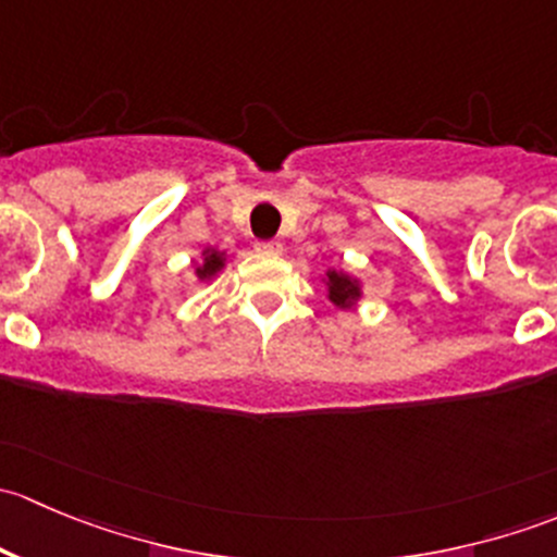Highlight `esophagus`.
I'll use <instances>...</instances> for the list:
<instances>
[{
  "mask_svg": "<svg viewBox=\"0 0 557 557\" xmlns=\"http://www.w3.org/2000/svg\"><path fill=\"white\" fill-rule=\"evenodd\" d=\"M256 250L267 252V256H277V252H283V243H277V239H263V243H256Z\"/></svg>",
  "mask_w": 557,
  "mask_h": 557,
  "instance_id": "1",
  "label": "esophagus"
}]
</instances>
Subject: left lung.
<instances>
[{"label": "left lung", "instance_id": "left-lung-1", "mask_svg": "<svg viewBox=\"0 0 557 557\" xmlns=\"http://www.w3.org/2000/svg\"><path fill=\"white\" fill-rule=\"evenodd\" d=\"M325 285H329V299L334 301L336 307H342V310H350V307L361 299V283L345 272L329 269V272H325Z\"/></svg>", "mask_w": 557, "mask_h": 557}]
</instances>
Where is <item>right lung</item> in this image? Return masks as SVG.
<instances>
[{
  "mask_svg": "<svg viewBox=\"0 0 557 557\" xmlns=\"http://www.w3.org/2000/svg\"><path fill=\"white\" fill-rule=\"evenodd\" d=\"M201 256L205 258H201V263H196V277H199L201 283H207V280H212L223 267H226V252L207 247Z\"/></svg>",
  "mask_w": 557,
  "mask_h": 557,
  "instance_id": "1",
  "label": "right lung"
}]
</instances>
